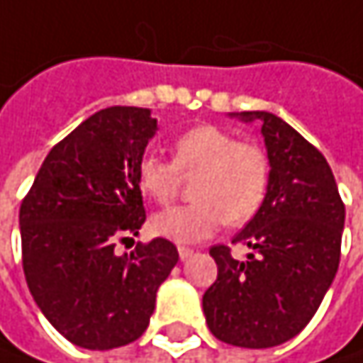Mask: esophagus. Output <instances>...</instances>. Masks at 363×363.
Wrapping results in <instances>:
<instances>
[{
	"instance_id": "34e87169",
	"label": "esophagus",
	"mask_w": 363,
	"mask_h": 363,
	"mask_svg": "<svg viewBox=\"0 0 363 363\" xmlns=\"http://www.w3.org/2000/svg\"><path fill=\"white\" fill-rule=\"evenodd\" d=\"M177 252H179V258H182V260H188V258L194 254V250H192V247H186V246H179L177 247Z\"/></svg>"
}]
</instances>
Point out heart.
<instances>
[{"instance_id": "b5f03b06", "label": "heart", "mask_w": 363, "mask_h": 363, "mask_svg": "<svg viewBox=\"0 0 363 363\" xmlns=\"http://www.w3.org/2000/svg\"><path fill=\"white\" fill-rule=\"evenodd\" d=\"M173 161L146 152L138 161V188L163 204L177 194L184 177L192 182V204L169 206L150 220V229L175 244H194L217 233L227 220L242 225L264 204L271 186V159L260 144L202 123L179 134Z\"/></svg>"}]
</instances>
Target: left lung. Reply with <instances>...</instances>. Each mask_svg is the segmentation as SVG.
I'll list each match as a JSON object with an SVG mask.
<instances>
[{
	"instance_id": "obj_1",
	"label": "left lung",
	"mask_w": 363,
	"mask_h": 363,
	"mask_svg": "<svg viewBox=\"0 0 363 363\" xmlns=\"http://www.w3.org/2000/svg\"><path fill=\"white\" fill-rule=\"evenodd\" d=\"M271 159L262 208L231 244L252 247L235 260L213 246L217 281L202 308L211 333L229 345L264 350L294 339L316 314L341 260L345 204L323 152L281 117L254 111Z\"/></svg>"
}]
</instances>
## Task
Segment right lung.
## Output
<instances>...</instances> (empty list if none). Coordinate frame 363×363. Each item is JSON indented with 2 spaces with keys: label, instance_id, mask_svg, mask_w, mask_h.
Returning a JSON list of instances; mask_svg holds the SVG:
<instances>
[{
  "label": "right lung",
  "instance_id": "add662e5",
  "mask_svg": "<svg viewBox=\"0 0 363 363\" xmlns=\"http://www.w3.org/2000/svg\"><path fill=\"white\" fill-rule=\"evenodd\" d=\"M157 130L143 107H109L55 144L20 204L22 269L33 298L84 350L136 341L177 247L157 238L119 256L146 220L136 167Z\"/></svg>",
  "mask_w": 363,
  "mask_h": 363
}]
</instances>
